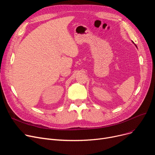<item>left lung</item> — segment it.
Instances as JSON below:
<instances>
[{"instance_id": "8db88e82", "label": "left lung", "mask_w": 155, "mask_h": 155, "mask_svg": "<svg viewBox=\"0 0 155 155\" xmlns=\"http://www.w3.org/2000/svg\"><path fill=\"white\" fill-rule=\"evenodd\" d=\"M132 42H133V44H134V42H133V41H132ZM134 45H135V46H136V48H137V46H136V45H135V44H134Z\"/></svg>"}]
</instances>
